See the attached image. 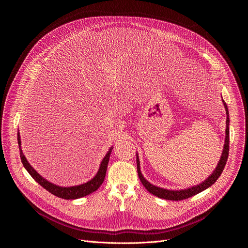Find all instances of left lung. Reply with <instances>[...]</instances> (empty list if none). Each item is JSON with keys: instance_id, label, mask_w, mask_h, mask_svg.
Instances as JSON below:
<instances>
[{"instance_id": "8db88e82", "label": "left lung", "mask_w": 248, "mask_h": 248, "mask_svg": "<svg viewBox=\"0 0 248 248\" xmlns=\"http://www.w3.org/2000/svg\"><path fill=\"white\" fill-rule=\"evenodd\" d=\"M223 101V104H224V108H225V110H226V137H225V144H224V147H223V152H222V155H221V158L218 162V165L216 167L215 170L213 171V173L208 177L204 182H202V183H200L199 185H196V186H193L191 188H188V189H184V190H167V189H164V188H160V187H157V186H154L152 185L150 182H148L144 176L141 175V172H140V160H139V155L137 154V167H138V174H139V178L141 182V184L145 186V188L150 192L152 193L153 195H155V196H157L159 198H162V199H166V200H172V201H181V200H184V199H188L192 196H194V195H196L204 190H206L207 188H209L210 186H212L216 180L220 177L221 173L223 172L224 170V167L226 165V162H227V159H228V154H229V113H228V108H227V106L224 100Z\"/></svg>"}]
</instances>
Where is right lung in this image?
Listing matches in <instances>:
<instances>
[{"label": "right lung", "instance_id": "right-lung-1", "mask_svg": "<svg viewBox=\"0 0 248 248\" xmlns=\"http://www.w3.org/2000/svg\"><path fill=\"white\" fill-rule=\"evenodd\" d=\"M18 144H19V150H20V157L23 166L25 167L26 170L28 171V173L31 175V177L37 182L38 184H40L44 189L49 191L51 194L55 195V196L62 198V199H66V200H73V199H78L86 196V195H89L91 193H93L96 191L100 185L103 183L104 178H106L107 174V169L109 161V155L111 153V150L113 147L109 149V151L107 153L106 157L103 158L101 161V164L99 166V170L97 174L91 179L90 181L86 182L84 184L81 185H77V186H72V187H61L57 186L53 183H50L49 181L44 179L42 176L39 175L33 167L28 163L27 159L25 158V155H23L22 149H21V139H20V133L18 132Z\"/></svg>", "mask_w": 248, "mask_h": 248}]
</instances>
